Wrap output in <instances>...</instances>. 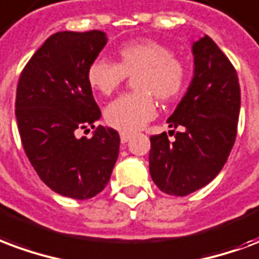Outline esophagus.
I'll return each instance as SVG.
<instances>
[{"label": "esophagus", "mask_w": 259, "mask_h": 259, "mask_svg": "<svg viewBox=\"0 0 259 259\" xmlns=\"http://www.w3.org/2000/svg\"><path fill=\"white\" fill-rule=\"evenodd\" d=\"M130 140H132V136L127 135V133H120V141H122V144L127 143Z\"/></svg>", "instance_id": "34e87169"}]
</instances>
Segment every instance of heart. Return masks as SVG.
I'll return each instance as SVG.
<instances>
[{
	"instance_id": "obj_1",
	"label": "heart",
	"mask_w": 259,
	"mask_h": 259,
	"mask_svg": "<svg viewBox=\"0 0 259 259\" xmlns=\"http://www.w3.org/2000/svg\"><path fill=\"white\" fill-rule=\"evenodd\" d=\"M118 63L99 57L88 67V82L101 95L110 96L119 89L126 76H134L137 92L114 100L104 111L111 127L135 133L156 115L158 100L168 103L177 99L185 88L187 68L168 47L154 39L126 42L116 51Z\"/></svg>"
}]
</instances>
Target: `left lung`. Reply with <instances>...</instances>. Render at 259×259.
<instances>
[{"label":"left lung","mask_w":259,"mask_h":259,"mask_svg":"<svg viewBox=\"0 0 259 259\" xmlns=\"http://www.w3.org/2000/svg\"><path fill=\"white\" fill-rule=\"evenodd\" d=\"M193 78L167 119L174 141L151 136L149 173L162 192L185 196L221 171L237 133L240 86L235 67L208 35L193 42ZM173 132L174 130H170Z\"/></svg>","instance_id":"left-lung-1"}]
</instances>
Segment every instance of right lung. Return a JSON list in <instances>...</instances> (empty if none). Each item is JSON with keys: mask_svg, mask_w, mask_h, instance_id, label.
<instances>
[{"mask_svg": "<svg viewBox=\"0 0 259 259\" xmlns=\"http://www.w3.org/2000/svg\"><path fill=\"white\" fill-rule=\"evenodd\" d=\"M107 44L105 32L60 31L23 68L16 91L17 127L30 163L59 195L85 200L105 188L119 154V135L99 126L101 111L88 67Z\"/></svg>", "mask_w": 259, "mask_h": 259, "instance_id": "right-lung-1", "label": "right lung"}]
</instances>
